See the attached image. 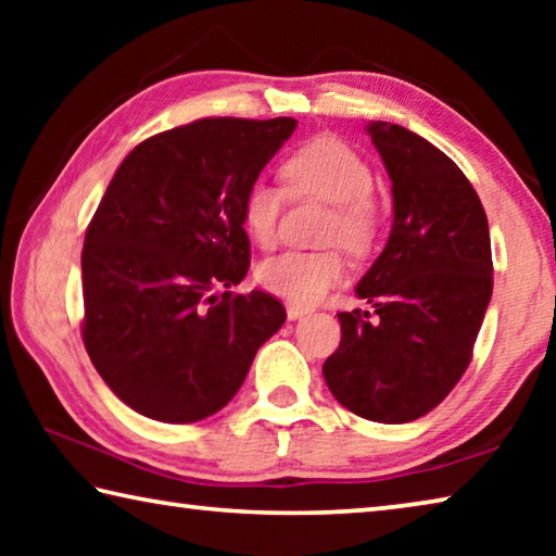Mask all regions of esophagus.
<instances>
[{
    "instance_id": "obj_1",
    "label": "esophagus",
    "mask_w": 556,
    "mask_h": 556,
    "mask_svg": "<svg viewBox=\"0 0 556 556\" xmlns=\"http://www.w3.org/2000/svg\"><path fill=\"white\" fill-rule=\"evenodd\" d=\"M306 314H312V308L308 306H301V304H287V316L291 318V321H296V318H301V316H306Z\"/></svg>"
}]
</instances>
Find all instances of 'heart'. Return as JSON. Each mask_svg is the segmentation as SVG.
Returning a JSON list of instances; mask_svg holds the SVG:
<instances>
[{"mask_svg": "<svg viewBox=\"0 0 556 556\" xmlns=\"http://www.w3.org/2000/svg\"><path fill=\"white\" fill-rule=\"evenodd\" d=\"M281 181L291 199L333 203L324 225V242H341L353 255H365L378 238L380 213L372 203L375 174L370 164L341 139L316 137L281 164ZM285 188L257 178L242 195V225L260 248L277 240V225L287 201ZM255 277L271 294L291 304H314L345 277L341 250H287L260 262Z\"/></svg>", "mask_w": 556, "mask_h": 556, "instance_id": "heart-1", "label": "heart"}]
</instances>
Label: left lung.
Returning <instances> with one entry per match:
<instances>
[{"label": "left lung", "mask_w": 556, "mask_h": 556, "mask_svg": "<svg viewBox=\"0 0 556 556\" xmlns=\"http://www.w3.org/2000/svg\"><path fill=\"white\" fill-rule=\"evenodd\" d=\"M388 168L394 220L382 255L355 294L370 312H343L341 345L324 378L345 409L382 425L425 417L473 357L493 294L491 232L464 172L425 137L372 122Z\"/></svg>", "instance_id": "left-lung-1"}]
</instances>
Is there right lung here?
Listing matches in <instances>:
<instances>
[{"instance_id": "right-lung-1", "label": "right lung", "mask_w": 556, "mask_h": 556, "mask_svg": "<svg viewBox=\"0 0 556 556\" xmlns=\"http://www.w3.org/2000/svg\"><path fill=\"white\" fill-rule=\"evenodd\" d=\"M296 119L203 117L137 144L83 244V343L100 378L149 419L191 425L228 404L285 324L250 269L242 195Z\"/></svg>"}]
</instances>
